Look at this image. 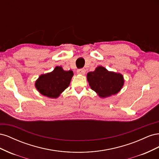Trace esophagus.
<instances>
[{"label": "esophagus", "mask_w": 159, "mask_h": 159, "mask_svg": "<svg viewBox=\"0 0 159 159\" xmlns=\"http://www.w3.org/2000/svg\"><path fill=\"white\" fill-rule=\"evenodd\" d=\"M77 73L80 75H85V70L84 69H80L77 71Z\"/></svg>", "instance_id": "obj_1"}]
</instances>
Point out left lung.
<instances>
[{
  "label": "left lung",
  "mask_w": 159,
  "mask_h": 159,
  "mask_svg": "<svg viewBox=\"0 0 159 159\" xmlns=\"http://www.w3.org/2000/svg\"><path fill=\"white\" fill-rule=\"evenodd\" d=\"M87 80L91 89L102 98L118 93L125 82L122 74L108 71L103 66H98L88 73Z\"/></svg>",
  "instance_id": "obj_1"
}]
</instances>
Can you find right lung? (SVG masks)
Here are the masks:
<instances>
[{
	"label": "right lung",
	"instance_id": "right-lung-1",
	"mask_svg": "<svg viewBox=\"0 0 159 159\" xmlns=\"http://www.w3.org/2000/svg\"><path fill=\"white\" fill-rule=\"evenodd\" d=\"M73 75L71 70L65 71L61 66H56L52 71L39 76L35 81V88L46 97L57 98L70 85Z\"/></svg>",
	"mask_w": 159,
	"mask_h": 159
}]
</instances>
